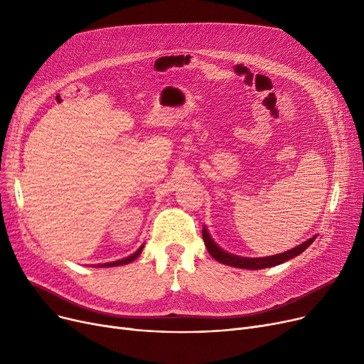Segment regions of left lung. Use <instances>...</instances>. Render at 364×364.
Segmentation results:
<instances>
[{"label": "left lung", "mask_w": 364, "mask_h": 364, "mask_svg": "<svg viewBox=\"0 0 364 364\" xmlns=\"http://www.w3.org/2000/svg\"><path fill=\"white\" fill-rule=\"evenodd\" d=\"M202 237H203V242H205V246H206L209 255H211L214 259H217L218 262L230 265V267H236V269L261 270V269H269V267L283 264L286 261H289V259L298 257L316 240L317 235H314L313 237L299 243L298 246L292 247V250H289V251H284L282 254H276V255H270V257H258V258L240 257V255H235V254L224 251L221 246H218L215 243V240L211 237V235H209L206 225H203V228H202Z\"/></svg>", "instance_id": "1"}]
</instances>
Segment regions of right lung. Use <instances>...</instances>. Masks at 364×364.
I'll use <instances>...</instances> for the list:
<instances>
[{"label": "right lung", "mask_w": 364, "mask_h": 364, "mask_svg": "<svg viewBox=\"0 0 364 364\" xmlns=\"http://www.w3.org/2000/svg\"><path fill=\"white\" fill-rule=\"evenodd\" d=\"M143 246H144V245L141 243L136 251H132L131 254H128V255H125V257H121V258H117V259H110V261H106V262H99V264H88V265H91V267H117V265L128 264V262L136 259V258L141 254Z\"/></svg>", "instance_id": "1"}]
</instances>
